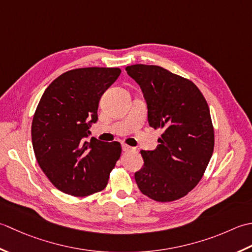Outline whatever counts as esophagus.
<instances>
[{"label":"esophagus","instance_id":"esophagus-1","mask_svg":"<svg viewBox=\"0 0 252 252\" xmlns=\"http://www.w3.org/2000/svg\"><path fill=\"white\" fill-rule=\"evenodd\" d=\"M122 148H123V151H125V152H132V151H135V148H132V147L128 146V145H125V143L122 146Z\"/></svg>","mask_w":252,"mask_h":252}]
</instances>
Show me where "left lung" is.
<instances>
[{
  "label": "left lung",
  "mask_w": 252,
  "mask_h": 252,
  "mask_svg": "<svg viewBox=\"0 0 252 252\" xmlns=\"http://www.w3.org/2000/svg\"><path fill=\"white\" fill-rule=\"evenodd\" d=\"M126 70L145 95L149 125L163 131L156 150L140 151L145 165L135 174L137 186L156 201H175L197 186L212 157L207 100L191 80L160 66L136 64Z\"/></svg>",
  "instance_id": "1"
}]
</instances>
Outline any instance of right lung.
<instances>
[{"label": "right lung", "mask_w": 252, "mask_h": 252, "mask_svg": "<svg viewBox=\"0 0 252 252\" xmlns=\"http://www.w3.org/2000/svg\"><path fill=\"white\" fill-rule=\"evenodd\" d=\"M117 67L66 71L45 89L35 109L32 139L35 158L59 190L86 197L106 187L122 153L120 142L87 140L99 100L119 78Z\"/></svg>", "instance_id": "right-lung-1"}]
</instances>
